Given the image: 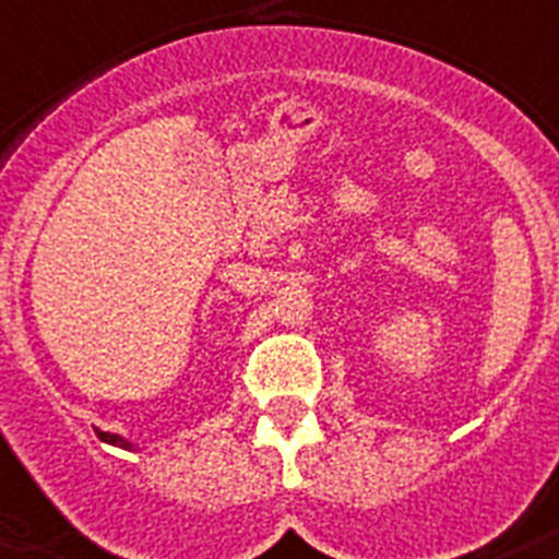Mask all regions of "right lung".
<instances>
[{"label": "right lung", "instance_id": "right-lung-1", "mask_svg": "<svg viewBox=\"0 0 559 559\" xmlns=\"http://www.w3.org/2000/svg\"><path fill=\"white\" fill-rule=\"evenodd\" d=\"M96 435H98V440H105V443H110V447H121V449L133 447V443H128V440L121 438V435H110V431H102V429H96Z\"/></svg>", "mask_w": 559, "mask_h": 559}]
</instances>
